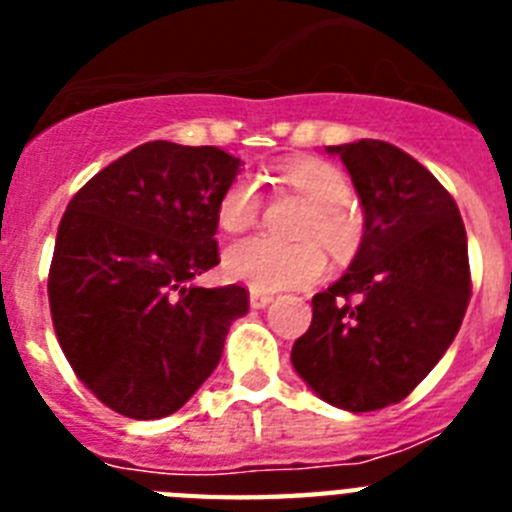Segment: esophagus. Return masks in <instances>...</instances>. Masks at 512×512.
<instances>
[{"instance_id":"1","label":"esophagus","mask_w":512,"mask_h":512,"mask_svg":"<svg viewBox=\"0 0 512 512\" xmlns=\"http://www.w3.org/2000/svg\"><path fill=\"white\" fill-rule=\"evenodd\" d=\"M248 300H251V307H256V310H264V307L269 305L274 297H271L269 292H256V289H251V297H248Z\"/></svg>"}]
</instances>
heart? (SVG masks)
Instances as JSON below:
<instances>
[{"label":"heart","instance_id":"heart-1","mask_svg":"<svg viewBox=\"0 0 512 512\" xmlns=\"http://www.w3.org/2000/svg\"><path fill=\"white\" fill-rule=\"evenodd\" d=\"M279 179L310 205L297 225L302 243H279L266 235L235 241L223 253V271L230 282H241L256 292L307 287L325 274L328 248L333 256H348L359 246L361 220L348 200L351 182L338 166L320 158H292L279 166ZM261 212L259 184L238 176L217 200V223L228 233H241L256 223Z\"/></svg>","mask_w":512,"mask_h":512}]
</instances>
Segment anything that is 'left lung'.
Wrapping results in <instances>:
<instances>
[{
	"label": "left lung",
	"mask_w": 512,
	"mask_h": 512,
	"mask_svg": "<svg viewBox=\"0 0 512 512\" xmlns=\"http://www.w3.org/2000/svg\"><path fill=\"white\" fill-rule=\"evenodd\" d=\"M341 156L364 210L348 271L312 297L292 366L315 395L348 413L405 400L456 338L467 312V230L454 197L384 140L325 146Z\"/></svg>",
	"instance_id": "8db88e82"
}]
</instances>
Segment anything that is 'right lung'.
I'll list each match as a JSON object with an SVG mask.
<instances>
[{
    "label": "right lung",
    "instance_id": "1",
    "mask_svg": "<svg viewBox=\"0 0 512 512\" xmlns=\"http://www.w3.org/2000/svg\"><path fill=\"white\" fill-rule=\"evenodd\" d=\"M241 158L151 140L94 174L61 217L48 274L53 328L76 377L125 418L176 413L215 372L238 284H192L217 259V200Z\"/></svg>",
    "mask_w": 512,
    "mask_h": 512
}]
</instances>
